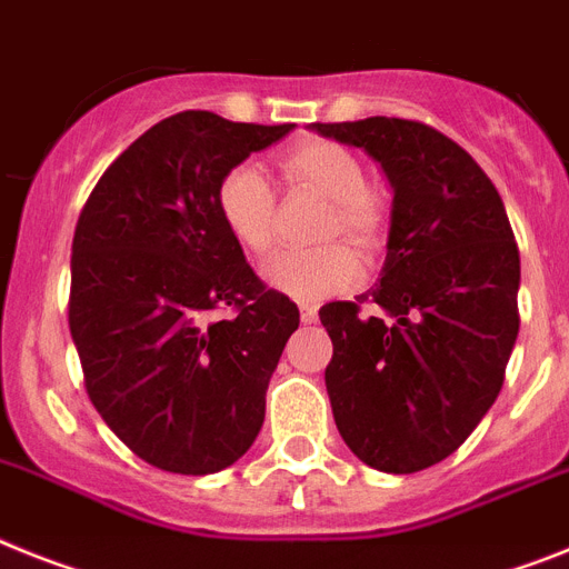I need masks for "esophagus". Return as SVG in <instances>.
<instances>
[{
	"mask_svg": "<svg viewBox=\"0 0 569 569\" xmlns=\"http://www.w3.org/2000/svg\"><path fill=\"white\" fill-rule=\"evenodd\" d=\"M300 321L303 323L318 321V307H315V303H300Z\"/></svg>",
	"mask_w": 569,
	"mask_h": 569,
	"instance_id": "34e87169",
	"label": "esophagus"
}]
</instances>
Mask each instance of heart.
I'll use <instances>...</instances> for the list:
<instances>
[{
    "label": "heart",
    "instance_id": "b5f03b06",
    "mask_svg": "<svg viewBox=\"0 0 569 569\" xmlns=\"http://www.w3.org/2000/svg\"><path fill=\"white\" fill-rule=\"evenodd\" d=\"M277 173L289 190H312L329 202L321 222V240L347 237L370 248L385 231L388 204L385 196L367 184L365 164L350 147L309 138L289 147L274 159ZM217 211L222 226L248 254L266 257L277 242V199L269 179L251 164H240L222 176L217 188ZM269 283L300 300H318L347 292L361 283V262L343 242L283 251L266 269Z\"/></svg>",
    "mask_w": 569,
    "mask_h": 569
}]
</instances>
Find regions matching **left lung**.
<instances>
[{"mask_svg": "<svg viewBox=\"0 0 569 569\" xmlns=\"http://www.w3.org/2000/svg\"><path fill=\"white\" fill-rule=\"evenodd\" d=\"M315 130L365 147L393 184L379 286L318 312L332 338V417L370 469L413 475L455 455L503 388L520 327L518 242L489 176L428 123L376 114Z\"/></svg>", "mask_w": 569, "mask_h": 569, "instance_id": "8db88e82", "label": "left lung"}]
</instances>
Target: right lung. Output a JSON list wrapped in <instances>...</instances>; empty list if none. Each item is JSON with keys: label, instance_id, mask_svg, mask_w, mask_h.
<instances>
[{"label": "right lung", "instance_id": "right-lung-1", "mask_svg": "<svg viewBox=\"0 0 569 569\" xmlns=\"http://www.w3.org/2000/svg\"><path fill=\"white\" fill-rule=\"evenodd\" d=\"M289 130L204 109L170 114L107 167L80 211L69 329L83 388L156 469L222 471L262 428L300 312L248 266L219 219L217 188Z\"/></svg>", "mask_w": 569, "mask_h": 569}]
</instances>
